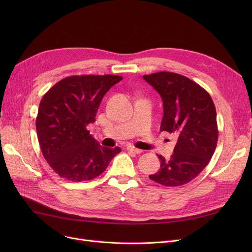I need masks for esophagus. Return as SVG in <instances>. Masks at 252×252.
Instances as JSON below:
<instances>
[{"label":"esophagus","instance_id":"esophagus-1","mask_svg":"<svg viewBox=\"0 0 252 252\" xmlns=\"http://www.w3.org/2000/svg\"><path fill=\"white\" fill-rule=\"evenodd\" d=\"M126 150H128L129 152H134L136 154H140L142 152L141 149H138V148H136L134 146H131V145H128V146L126 147Z\"/></svg>","mask_w":252,"mask_h":252}]
</instances>
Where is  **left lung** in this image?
<instances>
[{
  "instance_id": "1",
  "label": "left lung",
  "mask_w": 252,
  "mask_h": 252,
  "mask_svg": "<svg viewBox=\"0 0 252 252\" xmlns=\"http://www.w3.org/2000/svg\"><path fill=\"white\" fill-rule=\"evenodd\" d=\"M143 77L163 102L160 131L178 139L168 160L157 155L160 169L149 178L166 187L182 186L199 175L215 153L219 130L214 101L202 87L184 75L160 71Z\"/></svg>"
}]
</instances>
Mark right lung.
I'll list each match as a JSON object with an SVG mask.
<instances>
[{
  "instance_id": "obj_1",
  "label": "right lung",
  "mask_w": 252,
  "mask_h": 252,
  "mask_svg": "<svg viewBox=\"0 0 252 252\" xmlns=\"http://www.w3.org/2000/svg\"><path fill=\"white\" fill-rule=\"evenodd\" d=\"M119 75H72L53 86L41 100L35 119L37 140L52 169L72 182L93 180L107 168L119 147L106 148L87 126Z\"/></svg>"
}]
</instances>
